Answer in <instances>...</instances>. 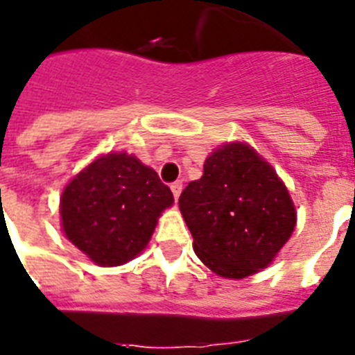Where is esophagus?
Returning <instances> with one entry per match:
<instances>
[{"label":"esophagus","mask_w":355,"mask_h":355,"mask_svg":"<svg viewBox=\"0 0 355 355\" xmlns=\"http://www.w3.org/2000/svg\"><path fill=\"white\" fill-rule=\"evenodd\" d=\"M171 190H172V196H174V199H178L181 193V190H183V183H181V181H174V183L171 184Z\"/></svg>","instance_id":"obj_1"}]
</instances>
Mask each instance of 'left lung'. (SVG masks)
<instances>
[{"instance_id": "1", "label": "left lung", "mask_w": 355, "mask_h": 355, "mask_svg": "<svg viewBox=\"0 0 355 355\" xmlns=\"http://www.w3.org/2000/svg\"><path fill=\"white\" fill-rule=\"evenodd\" d=\"M180 209L200 261L227 279H243L265 268L297 220L283 181L241 142L208 156L202 178L181 192Z\"/></svg>"}]
</instances>
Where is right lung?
<instances>
[{"label": "right lung", "instance_id": "right-lung-1", "mask_svg": "<svg viewBox=\"0 0 355 355\" xmlns=\"http://www.w3.org/2000/svg\"><path fill=\"white\" fill-rule=\"evenodd\" d=\"M174 202L171 188L135 156L97 158L65 187V236L103 266H117L146 249L159 213Z\"/></svg>", "mask_w": 355, "mask_h": 355}]
</instances>
